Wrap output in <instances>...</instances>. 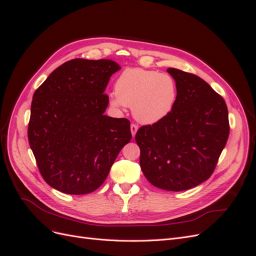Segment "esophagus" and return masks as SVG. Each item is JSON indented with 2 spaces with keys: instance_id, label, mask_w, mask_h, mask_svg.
Segmentation results:
<instances>
[{
  "instance_id": "esophagus-1",
  "label": "esophagus",
  "mask_w": 256,
  "mask_h": 256,
  "mask_svg": "<svg viewBox=\"0 0 256 256\" xmlns=\"http://www.w3.org/2000/svg\"><path fill=\"white\" fill-rule=\"evenodd\" d=\"M138 125H136V124H131V126H130V131H131V134H132V136H136V131H138Z\"/></svg>"
}]
</instances>
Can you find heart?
I'll return each mask as SVG.
<instances>
[{"label":"heart","instance_id":"heart-1","mask_svg":"<svg viewBox=\"0 0 256 256\" xmlns=\"http://www.w3.org/2000/svg\"><path fill=\"white\" fill-rule=\"evenodd\" d=\"M176 97V83L170 74L129 68L116 81L111 104L118 108H132L138 122L152 125L166 118L173 109Z\"/></svg>","mask_w":256,"mask_h":256}]
</instances>
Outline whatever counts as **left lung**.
Here are the masks:
<instances>
[{"instance_id":"1","label":"left lung","mask_w":256,"mask_h":256,"mask_svg":"<svg viewBox=\"0 0 256 256\" xmlns=\"http://www.w3.org/2000/svg\"><path fill=\"white\" fill-rule=\"evenodd\" d=\"M177 97L170 114L138 130L142 172L152 186L184 191L212 176L230 134L224 99L200 76L176 68L166 70Z\"/></svg>"}]
</instances>
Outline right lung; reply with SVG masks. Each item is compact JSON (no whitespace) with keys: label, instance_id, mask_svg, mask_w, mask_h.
<instances>
[{"label":"right lung","instance_id":"right-lung-1","mask_svg":"<svg viewBox=\"0 0 256 256\" xmlns=\"http://www.w3.org/2000/svg\"><path fill=\"white\" fill-rule=\"evenodd\" d=\"M120 69L112 60L74 58L34 92L28 142L52 188L76 196L95 191L130 142V122L104 114L109 104L106 88Z\"/></svg>","mask_w":256,"mask_h":256}]
</instances>
